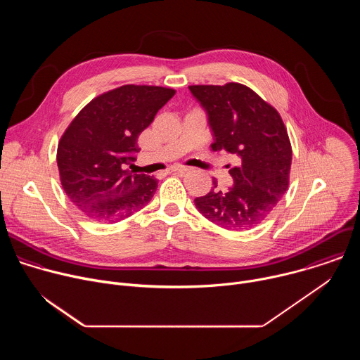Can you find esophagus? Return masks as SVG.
<instances>
[{"instance_id": "34e87169", "label": "esophagus", "mask_w": 360, "mask_h": 360, "mask_svg": "<svg viewBox=\"0 0 360 360\" xmlns=\"http://www.w3.org/2000/svg\"><path fill=\"white\" fill-rule=\"evenodd\" d=\"M168 171H169V172H181V174H184V172L191 171V167H185V165H174V167H171Z\"/></svg>"}]
</instances>
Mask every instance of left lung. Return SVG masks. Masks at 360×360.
<instances>
[{"label": "left lung", "instance_id": "1", "mask_svg": "<svg viewBox=\"0 0 360 360\" xmlns=\"http://www.w3.org/2000/svg\"><path fill=\"white\" fill-rule=\"evenodd\" d=\"M191 94L207 111L214 150L236 153L229 169L233 186L195 198L196 210L211 222L233 231L259 225L276 207L289 185L292 146L279 112L258 94L238 82L191 85Z\"/></svg>", "mask_w": 360, "mask_h": 360}]
</instances>
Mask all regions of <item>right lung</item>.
<instances>
[{
  "mask_svg": "<svg viewBox=\"0 0 360 360\" xmlns=\"http://www.w3.org/2000/svg\"><path fill=\"white\" fill-rule=\"evenodd\" d=\"M174 95L172 88L122 85L94 98L68 125L57 149L60 179L85 217L118 222L152 199L158 181L129 168L139 134Z\"/></svg>",
  "mask_w": 360,
  "mask_h": 360,
  "instance_id": "right-lung-1",
  "label": "right lung"
}]
</instances>
